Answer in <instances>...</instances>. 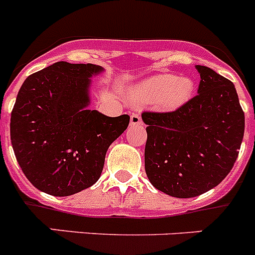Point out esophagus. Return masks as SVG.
Returning <instances> with one entry per match:
<instances>
[{
  "mask_svg": "<svg viewBox=\"0 0 255 255\" xmlns=\"http://www.w3.org/2000/svg\"><path fill=\"white\" fill-rule=\"evenodd\" d=\"M130 125L131 126H138L141 125V117L139 114H132L130 117Z\"/></svg>",
  "mask_w": 255,
  "mask_h": 255,
  "instance_id": "34e87169",
  "label": "esophagus"
}]
</instances>
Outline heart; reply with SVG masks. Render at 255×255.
<instances>
[{
    "label": "heart",
    "mask_w": 255,
    "mask_h": 255,
    "mask_svg": "<svg viewBox=\"0 0 255 255\" xmlns=\"http://www.w3.org/2000/svg\"><path fill=\"white\" fill-rule=\"evenodd\" d=\"M194 83L189 78L162 74L147 79L132 89V96L141 103H157L163 108H177L190 100Z\"/></svg>",
    "instance_id": "1"
}]
</instances>
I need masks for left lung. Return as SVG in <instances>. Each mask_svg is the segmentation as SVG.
Segmentation results:
<instances>
[{
    "instance_id": "left-lung-1",
    "label": "left lung",
    "mask_w": 255,
    "mask_h": 255,
    "mask_svg": "<svg viewBox=\"0 0 255 255\" xmlns=\"http://www.w3.org/2000/svg\"><path fill=\"white\" fill-rule=\"evenodd\" d=\"M198 94L172 112H143L144 150L150 184L175 198H193L217 186L238 158L245 117L235 85L197 65Z\"/></svg>"
}]
</instances>
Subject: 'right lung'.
I'll use <instances>...</instances> for the list:
<instances>
[{
    "label": "right lung",
    "mask_w": 255,
    "mask_h": 255,
    "mask_svg": "<svg viewBox=\"0 0 255 255\" xmlns=\"http://www.w3.org/2000/svg\"><path fill=\"white\" fill-rule=\"evenodd\" d=\"M103 71L60 61L22 83L11 112V144L38 190L69 197L100 179L108 147L130 121L129 115L108 117L88 108L92 78Z\"/></svg>",
    "instance_id": "1"
}]
</instances>
